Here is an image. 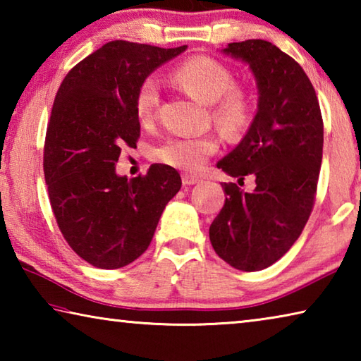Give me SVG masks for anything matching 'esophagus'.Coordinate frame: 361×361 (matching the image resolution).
Wrapping results in <instances>:
<instances>
[{
    "instance_id": "1",
    "label": "esophagus",
    "mask_w": 361,
    "mask_h": 361,
    "mask_svg": "<svg viewBox=\"0 0 361 361\" xmlns=\"http://www.w3.org/2000/svg\"><path fill=\"white\" fill-rule=\"evenodd\" d=\"M181 180H183V185H185V186H191V185H195V183L200 181L199 176H194V175H189V173H183Z\"/></svg>"
}]
</instances>
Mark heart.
Masks as SVG:
<instances>
[{
    "label": "heart",
    "instance_id": "heart-1",
    "mask_svg": "<svg viewBox=\"0 0 361 361\" xmlns=\"http://www.w3.org/2000/svg\"><path fill=\"white\" fill-rule=\"evenodd\" d=\"M172 78L189 95L212 106L213 119L229 135L243 132L252 122V99L243 89L234 87V75L218 60L205 56L192 57L175 68ZM159 103L161 85L156 78H146L135 95L140 124L148 126L154 122ZM218 148L219 142L215 135L172 137L157 146L154 156L166 166L197 172Z\"/></svg>",
    "mask_w": 361,
    "mask_h": 361
}]
</instances>
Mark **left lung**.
<instances>
[{
	"label": "left lung",
	"instance_id": "obj_1",
	"mask_svg": "<svg viewBox=\"0 0 361 361\" xmlns=\"http://www.w3.org/2000/svg\"><path fill=\"white\" fill-rule=\"evenodd\" d=\"M226 56L248 63L258 111L242 142L216 164L245 192L224 183V207L210 226L219 258L239 271H261L288 252L315 202L323 154V121L315 89L295 59L264 39L231 42Z\"/></svg>",
	"mask_w": 361,
	"mask_h": 361
}]
</instances>
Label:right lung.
Segmentation results:
<instances>
[{
	"mask_svg": "<svg viewBox=\"0 0 361 361\" xmlns=\"http://www.w3.org/2000/svg\"><path fill=\"white\" fill-rule=\"evenodd\" d=\"M186 47L109 41L60 84L46 132L44 178L65 240L95 267L119 269L142 256L180 191V173L166 164L135 178L119 176L114 166L124 146L137 148L140 84Z\"/></svg>",
	"mask_w": 361,
	"mask_h": 361,
	"instance_id": "right-lung-1",
	"label": "right lung"
}]
</instances>
